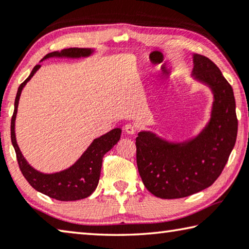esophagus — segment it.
Listing matches in <instances>:
<instances>
[{
    "instance_id": "34e87169",
    "label": "esophagus",
    "mask_w": 249,
    "mask_h": 249,
    "mask_svg": "<svg viewBox=\"0 0 249 249\" xmlns=\"http://www.w3.org/2000/svg\"><path fill=\"white\" fill-rule=\"evenodd\" d=\"M124 131L127 134H129V135H134V134L136 133V127L132 124H126L124 127Z\"/></svg>"
}]
</instances>
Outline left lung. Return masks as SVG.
I'll list each match as a JSON object with an SVG mask.
<instances>
[{"label": "left lung", "instance_id": "8db88e82", "mask_svg": "<svg viewBox=\"0 0 249 249\" xmlns=\"http://www.w3.org/2000/svg\"><path fill=\"white\" fill-rule=\"evenodd\" d=\"M193 76L214 95L211 120L194 139L172 143L152 132L136 137V161L141 178L153 195L181 198L210 187L222 174L237 137L234 92L214 62L193 55Z\"/></svg>", "mask_w": 249, "mask_h": 249}]
</instances>
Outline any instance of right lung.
Returning <instances> with one entry per match:
<instances>
[{"mask_svg":"<svg viewBox=\"0 0 249 249\" xmlns=\"http://www.w3.org/2000/svg\"><path fill=\"white\" fill-rule=\"evenodd\" d=\"M92 49H78V47H70V49L62 50L61 52H52L46 54L42 61L50 57H69V58H80L88 57L93 54ZM41 65L37 64L31 72L30 76L19 85L18 89L17 97L14 102V113L11 121V141L17 153V159L19 169L23 176L29 181L31 186L37 192L42 193L51 198L69 202V200H78L89 197L97 187L98 180L101 176L102 161L106 153L117 144L121 139V128H114L108 133L104 134L98 139H95L90 144L88 149L83 153V155L78 159L72 166L64 169V171L53 173V174H44L36 171L27 163L24 156L22 155L19 147L17 143L15 136V118L18 114V106L19 96L22 89L26 85L33 75L37 72Z\"/></svg>","mask_w":249,"mask_h":249,"instance_id":"obj_1","label":"right lung"}]
</instances>
